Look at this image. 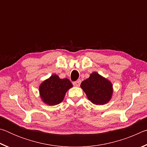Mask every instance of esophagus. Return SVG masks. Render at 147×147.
Masks as SVG:
<instances>
[{
  "label": "esophagus",
  "instance_id": "1",
  "mask_svg": "<svg viewBox=\"0 0 147 147\" xmlns=\"http://www.w3.org/2000/svg\"><path fill=\"white\" fill-rule=\"evenodd\" d=\"M80 83H81V80L80 79L78 80H76L75 82H73V85L74 86H76V87L80 86Z\"/></svg>",
  "mask_w": 147,
  "mask_h": 147
}]
</instances>
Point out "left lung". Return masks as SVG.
Instances as JSON below:
<instances>
[{"mask_svg":"<svg viewBox=\"0 0 147 147\" xmlns=\"http://www.w3.org/2000/svg\"><path fill=\"white\" fill-rule=\"evenodd\" d=\"M81 88L92 103L97 105L106 104L113 93L112 84L97 73L91 74L89 78L81 83Z\"/></svg>","mask_w":147,"mask_h":147,"instance_id":"obj_1","label":"left lung"}]
</instances>
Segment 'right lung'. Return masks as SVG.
<instances>
[{
	"label": "right lung",
	"instance_id": "1",
	"mask_svg": "<svg viewBox=\"0 0 147 147\" xmlns=\"http://www.w3.org/2000/svg\"><path fill=\"white\" fill-rule=\"evenodd\" d=\"M72 87L73 84L69 79H60L54 74L41 84L39 93L45 103L54 106L61 102L66 91Z\"/></svg>",
	"mask_w": 147,
	"mask_h": 147
}]
</instances>
